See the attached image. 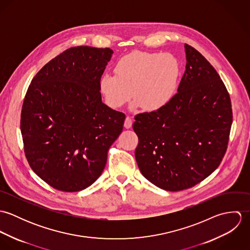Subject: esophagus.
<instances>
[{
	"label": "esophagus",
	"instance_id": "esophagus-1",
	"mask_svg": "<svg viewBox=\"0 0 250 250\" xmlns=\"http://www.w3.org/2000/svg\"><path fill=\"white\" fill-rule=\"evenodd\" d=\"M132 124H133V120L130 116H126L125 118V122H124V127L126 129H130L132 127Z\"/></svg>",
	"mask_w": 250,
	"mask_h": 250
}]
</instances>
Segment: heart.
Here are the masks:
<instances>
[{
  "label": "heart",
  "instance_id": "heart-1",
  "mask_svg": "<svg viewBox=\"0 0 250 250\" xmlns=\"http://www.w3.org/2000/svg\"><path fill=\"white\" fill-rule=\"evenodd\" d=\"M180 76L181 65L174 55L133 52L116 62L114 75L101 76L99 90L110 107H123L132 96L134 108L157 111L175 96Z\"/></svg>",
  "mask_w": 250,
  "mask_h": 250
}]
</instances>
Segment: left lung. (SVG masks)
Here are the masks:
<instances>
[{"label":"left lung","instance_id":"8db88e82","mask_svg":"<svg viewBox=\"0 0 250 250\" xmlns=\"http://www.w3.org/2000/svg\"><path fill=\"white\" fill-rule=\"evenodd\" d=\"M186 70L167 107L135 116V157L143 176L169 191L211 175L226 152L232 125L229 93L211 63L185 44Z\"/></svg>","mask_w":250,"mask_h":250}]
</instances>
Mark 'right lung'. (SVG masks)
<instances>
[{"label": "right lung", "mask_w": 250, "mask_h": 250, "mask_svg": "<svg viewBox=\"0 0 250 250\" xmlns=\"http://www.w3.org/2000/svg\"><path fill=\"white\" fill-rule=\"evenodd\" d=\"M113 51L67 49L33 79L21 112L30 167L56 189L74 192L102 174L107 150L123 130L125 114L102 102L99 80Z\"/></svg>", "instance_id": "obj_1"}]
</instances>
